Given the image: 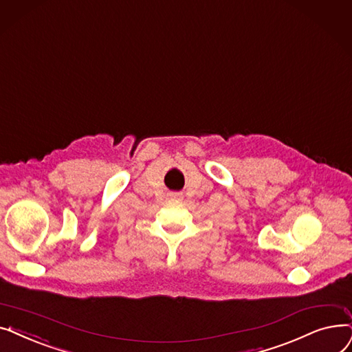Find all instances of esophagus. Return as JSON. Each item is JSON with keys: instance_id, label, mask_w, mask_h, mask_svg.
I'll return each instance as SVG.
<instances>
[{"instance_id": "esophagus-1", "label": "esophagus", "mask_w": 352, "mask_h": 352, "mask_svg": "<svg viewBox=\"0 0 352 352\" xmlns=\"http://www.w3.org/2000/svg\"><path fill=\"white\" fill-rule=\"evenodd\" d=\"M180 199H182V196L179 193H172L170 195V200H180Z\"/></svg>"}]
</instances>
